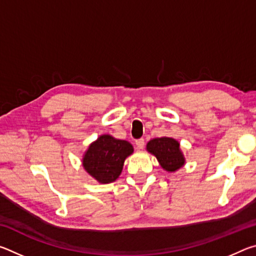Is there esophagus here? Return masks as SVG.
<instances>
[{"instance_id":"1","label":"esophagus","mask_w":256,"mask_h":256,"mask_svg":"<svg viewBox=\"0 0 256 256\" xmlns=\"http://www.w3.org/2000/svg\"><path fill=\"white\" fill-rule=\"evenodd\" d=\"M136 146H138V150L144 149V144H146L144 138H138V140H136Z\"/></svg>"}]
</instances>
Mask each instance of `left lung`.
Masks as SVG:
<instances>
[{"instance_id": "8db88e82", "label": "left lung", "mask_w": 256, "mask_h": 256, "mask_svg": "<svg viewBox=\"0 0 256 256\" xmlns=\"http://www.w3.org/2000/svg\"><path fill=\"white\" fill-rule=\"evenodd\" d=\"M146 150L152 154L164 170L176 172L184 166L185 158L180 149L178 141L172 138H157L146 144Z\"/></svg>"}]
</instances>
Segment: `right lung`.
Listing matches in <instances>:
<instances>
[{
    "label": "right lung",
    "mask_w": 256,
    "mask_h": 256,
    "mask_svg": "<svg viewBox=\"0 0 256 256\" xmlns=\"http://www.w3.org/2000/svg\"><path fill=\"white\" fill-rule=\"evenodd\" d=\"M133 154L130 142L104 134L89 146L82 158L86 172L102 184H108L118 178L125 159Z\"/></svg>",
    "instance_id": "right-lung-1"
}]
</instances>
